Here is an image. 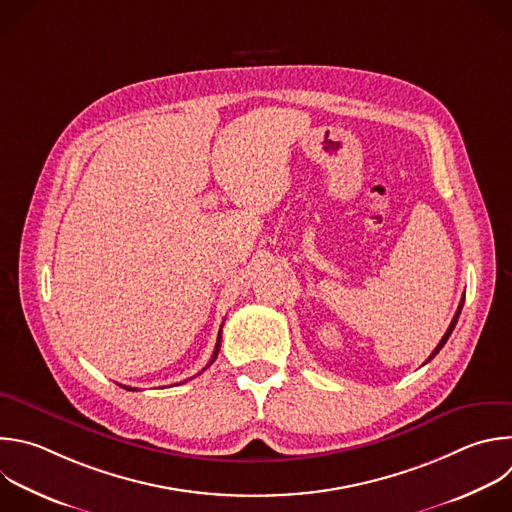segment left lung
Here are the masks:
<instances>
[{
  "instance_id": "1",
  "label": "left lung",
  "mask_w": 512,
  "mask_h": 512,
  "mask_svg": "<svg viewBox=\"0 0 512 512\" xmlns=\"http://www.w3.org/2000/svg\"><path fill=\"white\" fill-rule=\"evenodd\" d=\"M462 305H464V299H460V305H458V309H456V313H454V317H452V321H450V325H448V329H446V333H444V337L440 339V344L436 346V350L430 354V358L426 360V362H430L442 348H444V344L448 342V337H450V333H452V329H454V325H456V321H458V317H460V311H462Z\"/></svg>"
}]
</instances>
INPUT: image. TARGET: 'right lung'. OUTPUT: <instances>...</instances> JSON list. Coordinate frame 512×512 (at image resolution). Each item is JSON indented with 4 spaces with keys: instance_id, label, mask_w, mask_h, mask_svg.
I'll return each mask as SVG.
<instances>
[{
    "instance_id": "right-lung-1",
    "label": "right lung",
    "mask_w": 512,
    "mask_h": 512,
    "mask_svg": "<svg viewBox=\"0 0 512 512\" xmlns=\"http://www.w3.org/2000/svg\"><path fill=\"white\" fill-rule=\"evenodd\" d=\"M219 348H221V329H219V337H217V346H215V352H213V356H211V360H209V364H207V368L217 360V356H219ZM124 390H132V388H126V386H122Z\"/></svg>"
}]
</instances>
